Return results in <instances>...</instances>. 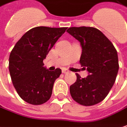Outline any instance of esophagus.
<instances>
[{
    "mask_svg": "<svg viewBox=\"0 0 127 127\" xmlns=\"http://www.w3.org/2000/svg\"><path fill=\"white\" fill-rule=\"evenodd\" d=\"M62 73L63 74H67V73H68L69 71L67 70V69H65V68H63L62 70Z\"/></svg>",
    "mask_w": 127,
    "mask_h": 127,
    "instance_id": "34e87169",
    "label": "esophagus"
}]
</instances>
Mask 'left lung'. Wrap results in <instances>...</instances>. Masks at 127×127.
<instances>
[{
  "mask_svg": "<svg viewBox=\"0 0 127 127\" xmlns=\"http://www.w3.org/2000/svg\"><path fill=\"white\" fill-rule=\"evenodd\" d=\"M67 32L80 42V62L89 75L76 74L77 81L70 86L72 98L83 106H93L105 99L112 88L118 72L116 49L99 30L90 27H70Z\"/></svg>",
  "mask_w": 127,
  "mask_h": 127,
  "instance_id": "left-lung-1",
  "label": "left lung"
}]
</instances>
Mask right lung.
Returning <instances> with one entry per match:
<instances>
[{
    "label": "right lung",
    "mask_w": 127,
    "mask_h": 127,
    "mask_svg": "<svg viewBox=\"0 0 127 127\" xmlns=\"http://www.w3.org/2000/svg\"><path fill=\"white\" fill-rule=\"evenodd\" d=\"M67 27H36L27 31L10 53L9 70L12 84L21 99L32 105H41L51 97L60 68L50 71L43 60Z\"/></svg>",
    "instance_id": "right-lung-1"
}]
</instances>
